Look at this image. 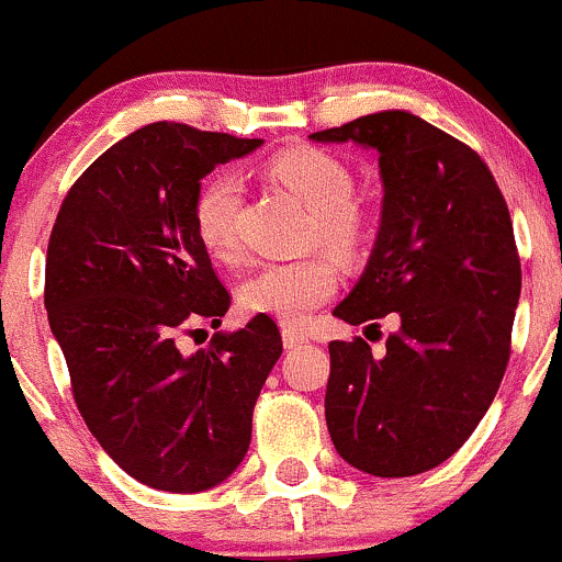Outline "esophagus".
<instances>
[{
    "mask_svg": "<svg viewBox=\"0 0 562 562\" xmlns=\"http://www.w3.org/2000/svg\"><path fill=\"white\" fill-rule=\"evenodd\" d=\"M281 338H283V346H286V349H297V346L308 344V335L300 333V329H294V327H283Z\"/></svg>",
    "mask_w": 562,
    "mask_h": 562,
    "instance_id": "1",
    "label": "esophagus"
}]
</instances>
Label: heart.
Returning a JSON list of instances; mask_svg holds the SVG:
<instances>
[{"mask_svg": "<svg viewBox=\"0 0 562 562\" xmlns=\"http://www.w3.org/2000/svg\"><path fill=\"white\" fill-rule=\"evenodd\" d=\"M268 176L289 189L311 211L308 240L338 257H355L366 246L370 213L351 196L349 165L324 148H289L268 161ZM243 183L233 170L213 172L194 196V233L213 259L238 257V222ZM338 265L324 254L273 262L240 283L243 311L283 324H305L319 305L338 292Z\"/></svg>", "mask_w": 562, "mask_h": 562, "instance_id": "heart-1", "label": "heart"}]
</instances>
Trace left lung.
Masks as SVG:
<instances>
[{
  "label": "left lung",
  "instance_id": "left-lung-1",
  "mask_svg": "<svg viewBox=\"0 0 562 562\" xmlns=\"http://www.w3.org/2000/svg\"><path fill=\"white\" fill-rule=\"evenodd\" d=\"M311 137L373 148L384 183L368 268L333 316L401 319L384 357L362 338L329 344V438L370 476L425 473L471 438L512 357L522 268L508 205L482 156L406 110Z\"/></svg>",
  "mask_w": 562,
  "mask_h": 562
}]
</instances>
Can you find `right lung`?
Listing matches in <instances>:
<instances>
[{"label": "right lung", "instance_id": "add662e5", "mask_svg": "<svg viewBox=\"0 0 562 562\" xmlns=\"http://www.w3.org/2000/svg\"><path fill=\"white\" fill-rule=\"evenodd\" d=\"M262 140L156 121L72 183L45 259V308L72 397L100 447L137 482L202 493L240 465L283 344L270 316L183 351L222 324L229 292L194 233L200 181Z\"/></svg>", "mask_w": 562, "mask_h": 562}]
</instances>
